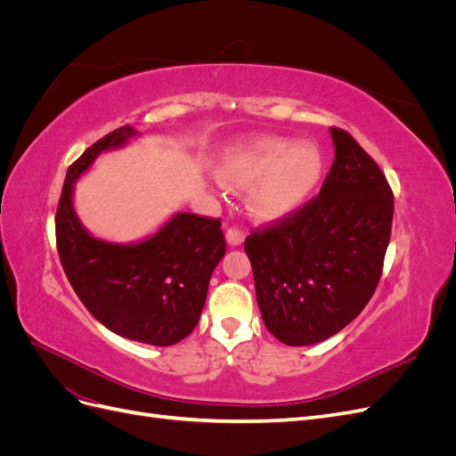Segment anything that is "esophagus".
<instances>
[{
	"instance_id": "esophagus-1",
	"label": "esophagus",
	"mask_w": 456,
	"mask_h": 456,
	"mask_svg": "<svg viewBox=\"0 0 456 456\" xmlns=\"http://www.w3.org/2000/svg\"><path fill=\"white\" fill-rule=\"evenodd\" d=\"M226 241H228V245H232V247H238V245H241V243L245 241V233H243L240 228H228V232H226Z\"/></svg>"
}]
</instances>
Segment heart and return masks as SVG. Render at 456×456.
I'll use <instances>...</instances> for the list:
<instances>
[{
    "label": "heart",
    "mask_w": 456,
    "mask_h": 456,
    "mask_svg": "<svg viewBox=\"0 0 456 456\" xmlns=\"http://www.w3.org/2000/svg\"><path fill=\"white\" fill-rule=\"evenodd\" d=\"M323 158L312 142L295 144L265 136L220 158L216 181L236 191L249 190L247 209L260 223H275L305 205L320 184Z\"/></svg>",
    "instance_id": "1"
}]
</instances>
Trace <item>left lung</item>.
I'll use <instances>...</instances> for the list:
<instances>
[{
	"mask_svg": "<svg viewBox=\"0 0 456 456\" xmlns=\"http://www.w3.org/2000/svg\"><path fill=\"white\" fill-rule=\"evenodd\" d=\"M329 131L335 161L320 196L245 240L262 322L287 346L327 340L355 320L390 243L388 181L352 134Z\"/></svg>",
	"mask_w": 456,
	"mask_h": 456,
	"instance_id": "1",
	"label": "left lung"
}]
</instances>
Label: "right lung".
<instances>
[{
  "mask_svg": "<svg viewBox=\"0 0 456 456\" xmlns=\"http://www.w3.org/2000/svg\"><path fill=\"white\" fill-rule=\"evenodd\" d=\"M123 126L70 165L57 218V249L66 278L86 308L112 333L171 346L200 322L211 273L226 253L220 220L175 213L151 236L116 243L93 236L74 207V186L101 154L136 139Z\"/></svg>",
  "mask_w": 456,
  "mask_h": 456,
  "instance_id": "1",
  "label": "right lung"
}]
</instances>
